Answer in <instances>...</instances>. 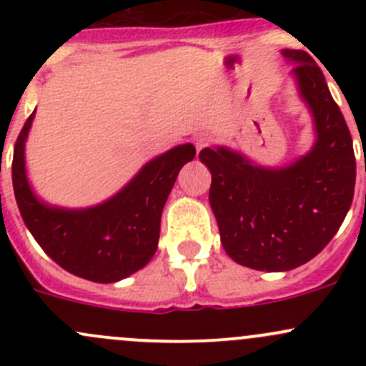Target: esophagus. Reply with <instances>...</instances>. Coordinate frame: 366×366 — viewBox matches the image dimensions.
Segmentation results:
<instances>
[{
  "label": "esophagus",
  "mask_w": 366,
  "mask_h": 366,
  "mask_svg": "<svg viewBox=\"0 0 366 366\" xmlns=\"http://www.w3.org/2000/svg\"><path fill=\"white\" fill-rule=\"evenodd\" d=\"M210 142H212V139H210V136L205 134V132H198V134L194 136V147H197V150H202L205 149V147H209Z\"/></svg>",
  "instance_id": "1"
}]
</instances>
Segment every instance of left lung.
Wrapping results in <instances>:
<instances>
[{
    "mask_svg": "<svg viewBox=\"0 0 366 366\" xmlns=\"http://www.w3.org/2000/svg\"><path fill=\"white\" fill-rule=\"evenodd\" d=\"M283 56L296 61L299 92L315 118L310 154L267 169L223 147L200 152L212 173L209 202L224 252L237 264L269 272L299 267L326 248L356 184L352 138L322 70L306 51L283 49Z\"/></svg>",
    "mask_w": 366,
    "mask_h": 366,
    "instance_id": "8db88e82",
    "label": "left lung"
}]
</instances>
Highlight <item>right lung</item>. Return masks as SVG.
<instances>
[{
	"instance_id": "right-lung-1",
	"label": "right lung",
	"mask_w": 366,
	"mask_h": 366,
	"mask_svg": "<svg viewBox=\"0 0 366 366\" xmlns=\"http://www.w3.org/2000/svg\"><path fill=\"white\" fill-rule=\"evenodd\" d=\"M35 112L14 147L12 182L17 207L35 241L60 267L79 278L113 283L154 257L161 214L180 168L193 161V145H179L143 166L142 172L104 204L83 210L49 207L31 193L24 169V142Z\"/></svg>"
}]
</instances>
